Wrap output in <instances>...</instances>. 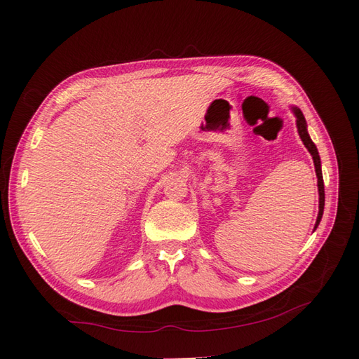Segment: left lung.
Returning <instances> with one entry per match:
<instances>
[{
    "label": "left lung",
    "instance_id": "left-lung-1",
    "mask_svg": "<svg viewBox=\"0 0 359 359\" xmlns=\"http://www.w3.org/2000/svg\"><path fill=\"white\" fill-rule=\"evenodd\" d=\"M292 111L296 117V126H297V134H299L302 143L306 144V148L311 154V158H313L315 163V171H316V177H318V191H319V212L316 217V224H315V230L318 228L319 222L323 219V212H324V202H325V194H324V180H323V171H321V158H319V152L316 144L311 142L309 131H307V121L306 117H304L302 111L297 108V106H292Z\"/></svg>",
    "mask_w": 359,
    "mask_h": 359
}]
</instances>
